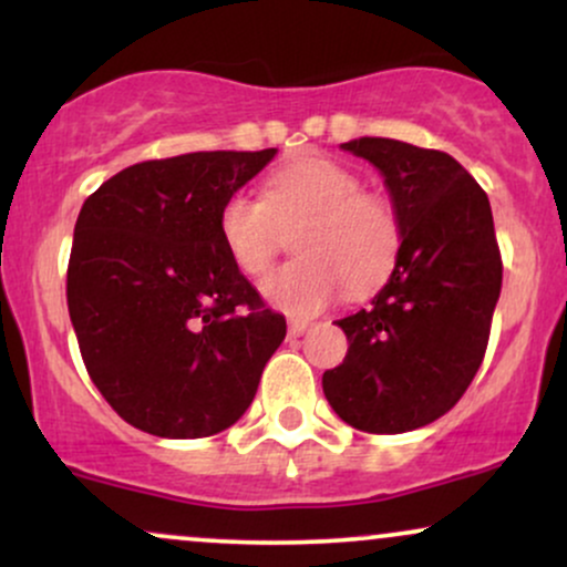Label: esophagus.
<instances>
[{"mask_svg":"<svg viewBox=\"0 0 567 567\" xmlns=\"http://www.w3.org/2000/svg\"><path fill=\"white\" fill-rule=\"evenodd\" d=\"M306 330H309V322H306V320H290V324H288V333H290L292 338L303 336Z\"/></svg>","mask_w":567,"mask_h":567,"instance_id":"obj_1","label":"esophagus"}]
</instances>
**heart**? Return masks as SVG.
Here are the masks:
<instances>
[{"instance_id":"obj_1","label":"heart","mask_w":567,"mask_h":567,"mask_svg":"<svg viewBox=\"0 0 567 567\" xmlns=\"http://www.w3.org/2000/svg\"><path fill=\"white\" fill-rule=\"evenodd\" d=\"M296 231L298 261L266 282L269 301L288 315H317L341 292L373 296L400 261L394 202L328 157L290 162L266 178L264 199L231 194L218 210L224 250L250 279L269 275Z\"/></svg>"}]
</instances>
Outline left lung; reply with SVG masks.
I'll return each mask as SVG.
<instances>
[{
	"label": "left lung",
	"instance_id": "1",
	"mask_svg": "<svg viewBox=\"0 0 567 567\" xmlns=\"http://www.w3.org/2000/svg\"><path fill=\"white\" fill-rule=\"evenodd\" d=\"M343 152L373 162L402 220V250L370 309L338 320L349 351L322 389L349 426L402 434L445 415L477 375L501 292L483 186L451 154L392 138Z\"/></svg>",
	"mask_w": 567,
	"mask_h": 567
}]
</instances>
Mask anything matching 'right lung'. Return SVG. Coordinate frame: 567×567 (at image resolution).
Instances as JSON below:
<instances>
[{
    "mask_svg": "<svg viewBox=\"0 0 567 567\" xmlns=\"http://www.w3.org/2000/svg\"><path fill=\"white\" fill-rule=\"evenodd\" d=\"M275 154L138 162L84 199L69 315L90 379L130 426L197 440L250 408L288 324L231 264L218 210Z\"/></svg>",
    "mask_w": 567,
    "mask_h": 567,
    "instance_id": "obj_1",
    "label": "right lung"
}]
</instances>
